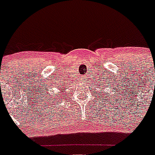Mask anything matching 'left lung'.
<instances>
[{
    "mask_svg": "<svg viewBox=\"0 0 155 155\" xmlns=\"http://www.w3.org/2000/svg\"><path fill=\"white\" fill-rule=\"evenodd\" d=\"M100 88H101V90H102V88H101V87H100Z\"/></svg>",
    "mask_w": 155,
    "mask_h": 155,
    "instance_id": "obj_1",
    "label": "left lung"
}]
</instances>
